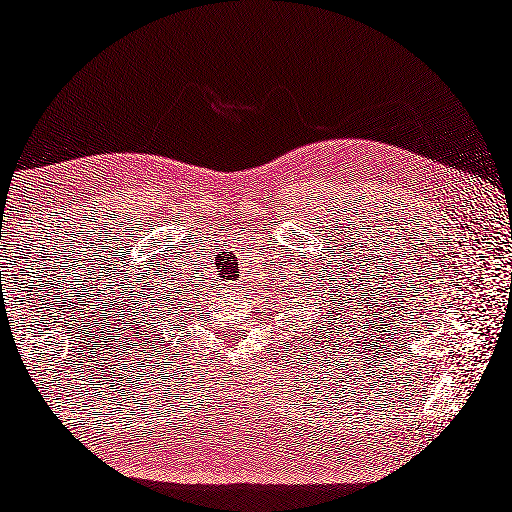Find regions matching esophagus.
<instances>
[{
  "instance_id": "34e87169",
  "label": "esophagus",
  "mask_w": 512,
  "mask_h": 512,
  "mask_svg": "<svg viewBox=\"0 0 512 512\" xmlns=\"http://www.w3.org/2000/svg\"><path fill=\"white\" fill-rule=\"evenodd\" d=\"M225 291H229V294H238V291H241V285H236V283H227L225 285Z\"/></svg>"
}]
</instances>
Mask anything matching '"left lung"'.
<instances>
[{
  "label": "left lung",
  "mask_w": 512,
  "mask_h": 512,
  "mask_svg": "<svg viewBox=\"0 0 512 512\" xmlns=\"http://www.w3.org/2000/svg\"><path fill=\"white\" fill-rule=\"evenodd\" d=\"M314 294H320V298H325V296H322V283H320V287L314 291ZM329 298H331V294H329ZM327 302V307H329V300H325ZM342 302V300H340ZM314 305H316V302H314ZM318 305H320V300H318ZM322 309V307H320ZM333 320H336V318H333ZM329 325H331V322H329Z\"/></svg>",
  "instance_id": "obj_1"
}]
</instances>
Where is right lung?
<instances>
[{"instance_id": "right-lung-1", "label": "right lung", "mask_w": 512, "mask_h": 512, "mask_svg": "<svg viewBox=\"0 0 512 512\" xmlns=\"http://www.w3.org/2000/svg\"><path fill=\"white\" fill-rule=\"evenodd\" d=\"M174 309H176V307H165V305H163V302H161V307L154 311V314H159V316H156V320H161V322H168V325H170V327H174V329H176V325H172V322H174L172 318H176V316H174ZM168 315L171 316L170 319L167 317ZM165 317H167L169 320L165 321ZM179 322H181V325H183V320H179ZM154 325H156V322H154Z\"/></svg>"}]
</instances>
